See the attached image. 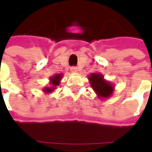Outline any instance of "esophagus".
Segmentation results:
<instances>
[{"label":"esophagus","instance_id":"esophagus-1","mask_svg":"<svg viewBox=\"0 0 152 152\" xmlns=\"http://www.w3.org/2000/svg\"><path fill=\"white\" fill-rule=\"evenodd\" d=\"M71 71L74 73H76L78 72V68L76 67V66H72V68H71Z\"/></svg>","mask_w":152,"mask_h":152}]
</instances>
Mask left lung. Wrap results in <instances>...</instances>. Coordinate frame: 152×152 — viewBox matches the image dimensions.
<instances>
[{"label": "left lung", "mask_w": 152, "mask_h": 152, "mask_svg": "<svg viewBox=\"0 0 152 152\" xmlns=\"http://www.w3.org/2000/svg\"><path fill=\"white\" fill-rule=\"evenodd\" d=\"M89 80L91 88L100 99H108L114 92L115 86L104 79L101 73H91L89 76Z\"/></svg>", "instance_id": "8db88e82"}]
</instances>
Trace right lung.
Returning a JSON list of instances; mask_svg holds the SVG:
<instances>
[{
  "label": "right lung",
  "instance_id": "add662e5",
  "mask_svg": "<svg viewBox=\"0 0 152 152\" xmlns=\"http://www.w3.org/2000/svg\"><path fill=\"white\" fill-rule=\"evenodd\" d=\"M63 78V74L59 73V74H54L53 76L50 77V86H45L42 89V91L45 92V94H50L52 93L53 90H55L57 86L60 85V81Z\"/></svg>",
  "mask_w": 152,
  "mask_h": 152
}]
</instances>
